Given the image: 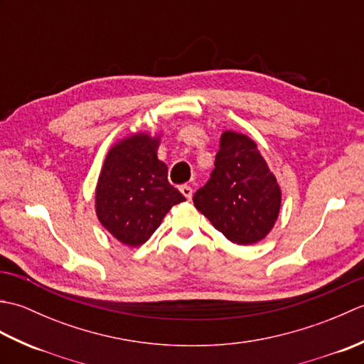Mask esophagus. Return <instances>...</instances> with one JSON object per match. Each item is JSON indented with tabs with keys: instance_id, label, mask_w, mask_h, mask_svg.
Wrapping results in <instances>:
<instances>
[{
	"instance_id": "1",
	"label": "esophagus",
	"mask_w": 364,
	"mask_h": 364,
	"mask_svg": "<svg viewBox=\"0 0 364 364\" xmlns=\"http://www.w3.org/2000/svg\"><path fill=\"white\" fill-rule=\"evenodd\" d=\"M180 192H181V194H183L184 197H186L188 200L192 198V188L188 186V184H183V186H180Z\"/></svg>"
}]
</instances>
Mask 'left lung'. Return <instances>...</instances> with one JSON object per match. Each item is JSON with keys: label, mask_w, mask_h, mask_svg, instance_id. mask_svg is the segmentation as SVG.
Segmentation results:
<instances>
[{"label": "left lung", "mask_w": 364, "mask_h": 364, "mask_svg": "<svg viewBox=\"0 0 364 364\" xmlns=\"http://www.w3.org/2000/svg\"><path fill=\"white\" fill-rule=\"evenodd\" d=\"M214 166L211 180L196 192V208L233 244L262 241L280 214L282 189L257 142L223 131Z\"/></svg>", "instance_id": "1"}]
</instances>
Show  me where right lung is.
I'll return each mask as SVG.
<instances>
[{
    "label": "right lung",
    "instance_id": "1",
    "mask_svg": "<svg viewBox=\"0 0 364 364\" xmlns=\"http://www.w3.org/2000/svg\"><path fill=\"white\" fill-rule=\"evenodd\" d=\"M161 134L134 133L106 153L95 188V214L119 242L139 247L156 231L172 206L184 202L158 159Z\"/></svg>",
    "mask_w": 364,
    "mask_h": 364
}]
</instances>
